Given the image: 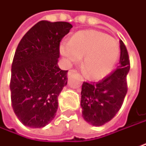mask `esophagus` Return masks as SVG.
<instances>
[{
  "instance_id": "34e87169",
  "label": "esophagus",
  "mask_w": 146,
  "mask_h": 146,
  "mask_svg": "<svg viewBox=\"0 0 146 146\" xmlns=\"http://www.w3.org/2000/svg\"><path fill=\"white\" fill-rule=\"evenodd\" d=\"M77 73V70H76V69H70V70L68 71V75H71V74H73V73Z\"/></svg>"
}]
</instances>
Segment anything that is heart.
I'll use <instances>...</instances> for the list:
<instances>
[{
  "mask_svg": "<svg viewBox=\"0 0 146 146\" xmlns=\"http://www.w3.org/2000/svg\"><path fill=\"white\" fill-rule=\"evenodd\" d=\"M60 52L68 62H77L84 56L82 68L91 79H101L112 72L119 57L116 40L95 30L81 31L70 42H62Z\"/></svg>",
  "mask_w": 146,
  "mask_h": 146,
  "instance_id": "b5f03b06",
  "label": "heart"
}]
</instances>
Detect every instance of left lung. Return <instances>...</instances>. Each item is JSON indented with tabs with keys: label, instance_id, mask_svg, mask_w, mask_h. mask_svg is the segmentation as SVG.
<instances>
[{
	"label": "left lung",
	"instance_id": "obj_1",
	"mask_svg": "<svg viewBox=\"0 0 146 146\" xmlns=\"http://www.w3.org/2000/svg\"><path fill=\"white\" fill-rule=\"evenodd\" d=\"M120 58L116 69L99 82H84L81 91L82 115L88 123L101 126L110 121L120 110L125 97L129 58L122 40Z\"/></svg>",
	"mask_w": 146,
	"mask_h": 146
}]
</instances>
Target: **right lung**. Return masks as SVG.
<instances>
[{"mask_svg": "<svg viewBox=\"0 0 146 146\" xmlns=\"http://www.w3.org/2000/svg\"><path fill=\"white\" fill-rule=\"evenodd\" d=\"M73 27L66 21H41L23 36L11 64V106L26 126L42 128L55 117L68 71L58 65L60 42Z\"/></svg>", "mask_w": 146, "mask_h": 146, "instance_id": "obj_1", "label": "right lung"}]
</instances>
